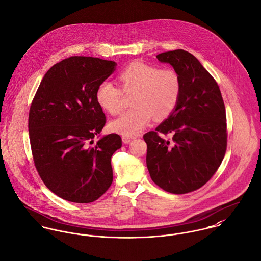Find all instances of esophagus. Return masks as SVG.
I'll return each mask as SVG.
<instances>
[{
  "label": "esophagus",
  "mask_w": 261,
  "mask_h": 261,
  "mask_svg": "<svg viewBox=\"0 0 261 261\" xmlns=\"http://www.w3.org/2000/svg\"><path fill=\"white\" fill-rule=\"evenodd\" d=\"M134 139H135V137H132V136H127V135H123L122 136V142H123V143H129Z\"/></svg>",
  "instance_id": "obj_1"
}]
</instances>
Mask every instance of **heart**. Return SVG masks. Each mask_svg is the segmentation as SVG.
Wrapping results in <instances>:
<instances>
[{
    "label": "heart",
    "mask_w": 261,
    "mask_h": 261,
    "mask_svg": "<svg viewBox=\"0 0 261 261\" xmlns=\"http://www.w3.org/2000/svg\"><path fill=\"white\" fill-rule=\"evenodd\" d=\"M121 89L103 81L96 90L97 103L110 115L118 116L125 107L124 94L130 95L134 107L114 120L112 128L127 136L141 133L153 117L165 119L175 109L181 91L180 77L173 69L135 62L126 66L119 75Z\"/></svg>",
    "instance_id": "b5f03b06"
}]
</instances>
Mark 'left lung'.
Listing matches in <instances>:
<instances>
[{"label":"left lung","instance_id":"8db88e82","mask_svg":"<svg viewBox=\"0 0 261 261\" xmlns=\"http://www.w3.org/2000/svg\"><path fill=\"white\" fill-rule=\"evenodd\" d=\"M180 77L181 91L172 114L153 132L143 135L146 166L152 181L170 193L203 187L224 158L227 146L225 107L213 75L189 51L174 49L156 56ZM170 133L172 140L165 135Z\"/></svg>","mask_w":261,"mask_h":261}]
</instances>
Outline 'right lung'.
Masks as SVG:
<instances>
[{
  "instance_id": "right-lung-1",
  "label": "right lung",
  "mask_w": 261,
  "mask_h": 261,
  "mask_svg": "<svg viewBox=\"0 0 261 261\" xmlns=\"http://www.w3.org/2000/svg\"><path fill=\"white\" fill-rule=\"evenodd\" d=\"M116 63L73 56L54 65L43 77L29 113L34 164L45 186L63 199L89 203L113 182L111 159L121 138H94L107 122L96 90Z\"/></svg>"
}]
</instances>
